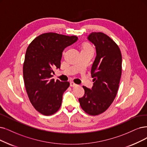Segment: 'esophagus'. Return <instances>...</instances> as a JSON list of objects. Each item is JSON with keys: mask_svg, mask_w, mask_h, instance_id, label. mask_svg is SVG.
Returning <instances> with one entry per match:
<instances>
[{"mask_svg": "<svg viewBox=\"0 0 147 147\" xmlns=\"http://www.w3.org/2000/svg\"><path fill=\"white\" fill-rule=\"evenodd\" d=\"M70 86H71V87H75V86H77V85L75 83H74V82L72 81V82H70Z\"/></svg>", "mask_w": 147, "mask_h": 147, "instance_id": "obj_1", "label": "esophagus"}]
</instances>
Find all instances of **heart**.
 <instances>
[{"label":"heart","instance_id":"b5f03b06","mask_svg":"<svg viewBox=\"0 0 147 147\" xmlns=\"http://www.w3.org/2000/svg\"><path fill=\"white\" fill-rule=\"evenodd\" d=\"M90 48V46L89 45H85L84 46V49H89Z\"/></svg>","mask_w":147,"mask_h":147}]
</instances>
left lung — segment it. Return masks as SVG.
<instances>
[{
  "label": "left lung",
  "instance_id": "1",
  "mask_svg": "<svg viewBox=\"0 0 147 147\" xmlns=\"http://www.w3.org/2000/svg\"><path fill=\"white\" fill-rule=\"evenodd\" d=\"M87 39L96 48L91 69L94 83L91 89L83 86L85 93L79 102L86 113L95 116L104 112L116 96L122 74V55L118 46L106 34L92 32Z\"/></svg>",
  "mask_w": 147,
  "mask_h": 147
}]
</instances>
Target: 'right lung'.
Wrapping results in <instances>:
<instances>
[{"label":"right lung","instance_id":"add662e5","mask_svg":"<svg viewBox=\"0 0 147 147\" xmlns=\"http://www.w3.org/2000/svg\"><path fill=\"white\" fill-rule=\"evenodd\" d=\"M78 40L77 36L45 33L29 44L26 51L23 73L26 90L34 107L41 114L53 115L61 107L67 81L52 79L53 69L60 68L62 52Z\"/></svg>","mask_w":147,"mask_h":147}]
</instances>
